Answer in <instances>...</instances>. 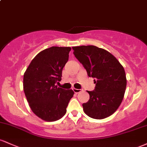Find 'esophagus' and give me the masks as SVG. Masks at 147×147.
<instances>
[{
  "mask_svg": "<svg viewBox=\"0 0 147 147\" xmlns=\"http://www.w3.org/2000/svg\"><path fill=\"white\" fill-rule=\"evenodd\" d=\"M72 90H73L74 92H75V93H76V94L79 93V92H81L80 89H77V88H72Z\"/></svg>",
  "mask_w": 147,
  "mask_h": 147,
  "instance_id": "34e87169",
  "label": "esophagus"
}]
</instances>
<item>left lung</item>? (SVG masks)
I'll list each match as a JSON object with an SVG mask.
<instances>
[{"mask_svg":"<svg viewBox=\"0 0 147 147\" xmlns=\"http://www.w3.org/2000/svg\"><path fill=\"white\" fill-rule=\"evenodd\" d=\"M72 49L88 76L95 78V90L87 91L90 99L82 104L84 113L93 119L109 117L117 111L124 98L126 87L124 68L104 49L95 45L76 46Z\"/></svg>","mask_w":147,"mask_h":147,"instance_id":"left-lung-1","label":"left lung"}]
</instances>
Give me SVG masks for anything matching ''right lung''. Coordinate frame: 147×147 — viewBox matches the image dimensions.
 Wrapping results in <instances>:
<instances>
[{
  "mask_svg": "<svg viewBox=\"0 0 147 147\" xmlns=\"http://www.w3.org/2000/svg\"><path fill=\"white\" fill-rule=\"evenodd\" d=\"M70 47L52 46L40 52L32 60L23 75V90L31 110L46 122L59 119L74 92L58 88L62 70L68 61Z\"/></svg>",
  "mask_w": 147,
  "mask_h": 147,
  "instance_id": "1",
  "label": "right lung"
}]
</instances>
